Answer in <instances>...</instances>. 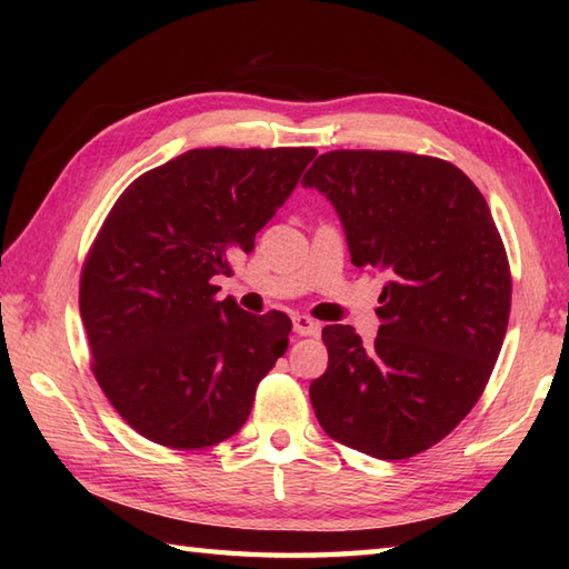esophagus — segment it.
Here are the masks:
<instances>
[{
  "instance_id": "34e87169",
  "label": "esophagus",
  "mask_w": 569,
  "mask_h": 569,
  "mask_svg": "<svg viewBox=\"0 0 569 569\" xmlns=\"http://www.w3.org/2000/svg\"><path fill=\"white\" fill-rule=\"evenodd\" d=\"M293 330L300 337H318L320 335V322L308 316H296L293 318Z\"/></svg>"
}]
</instances>
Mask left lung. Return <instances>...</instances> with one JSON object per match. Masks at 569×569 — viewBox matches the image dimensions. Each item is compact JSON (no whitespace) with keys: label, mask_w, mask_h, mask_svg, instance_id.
<instances>
[{"label":"left lung","mask_w":569,"mask_h":569,"mask_svg":"<svg viewBox=\"0 0 569 569\" xmlns=\"http://www.w3.org/2000/svg\"><path fill=\"white\" fill-rule=\"evenodd\" d=\"M303 186L335 204L352 263L389 276L377 340L322 330L318 422L379 459L426 452L485 393L509 325L511 269L489 204L450 161L408 151H328Z\"/></svg>","instance_id":"8db88e82"}]
</instances>
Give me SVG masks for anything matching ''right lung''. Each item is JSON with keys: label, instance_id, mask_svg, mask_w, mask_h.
<instances>
[{"label": "right lung", "instance_id": "add662e5", "mask_svg": "<svg viewBox=\"0 0 569 569\" xmlns=\"http://www.w3.org/2000/svg\"><path fill=\"white\" fill-rule=\"evenodd\" d=\"M310 147L192 149L141 173L104 217L80 273L92 373L143 438L200 450L244 426L291 318L217 300L316 159Z\"/></svg>", "mask_w": 569, "mask_h": 569}]
</instances>
